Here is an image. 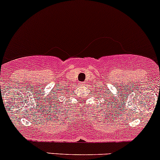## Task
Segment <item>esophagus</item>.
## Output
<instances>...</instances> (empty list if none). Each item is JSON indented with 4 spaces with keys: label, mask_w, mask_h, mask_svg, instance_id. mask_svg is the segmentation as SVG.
<instances>
[{
    "label": "esophagus",
    "mask_w": 160,
    "mask_h": 160,
    "mask_svg": "<svg viewBox=\"0 0 160 160\" xmlns=\"http://www.w3.org/2000/svg\"><path fill=\"white\" fill-rule=\"evenodd\" d=\"M85 85V82H81V85H82V86H83V85Z\"/></svg>",
    "instance_id": "1"
}]
</instances>
